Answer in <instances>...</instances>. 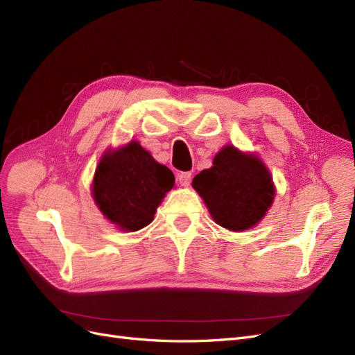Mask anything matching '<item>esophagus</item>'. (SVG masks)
I'll use <instances>...</instances> for the list:
<instances>
[{"label":"esophagus","instance_id":"obj_1","mask_svg":"<svg viewBox=\"0 0 355 355\" xmlns=\"http://www.w3.org/2000/svg\"><path fill=\"white\" fill-rule=\"evenodd\" d=\"M191 179H192L191 171H182V173H179L178 176V180L182 187H188L191 184Z\"/></svg>","mask_w":355,"mask_h":355}]
</instances>
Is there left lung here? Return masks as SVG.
<instances>
[{
  "label": "left lung",
  "mask_w": 355,
  "mask_h": 355,
  "mask_svg": "<svg viewBox=\"0 0 355 355\" xmlns=\"http://www.w3.org/2000/svg\"><path fill=\"white\" fill-rule=\"evenodd\" d=\"M192 187L207 204L211 218L220 227L244 231L259 222L274 200L270 171L257 157L225 146L213 159V167L202 170Z\"/></svg>",
  "instance_id": "1"
}]
</instances>
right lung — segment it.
Segmentation results:
<instances>
[{
  "mask_svg": "<svg viewBox=\"0 0 355 355\" xmlns=\"http://www.w3.org/2000/svg\"><path fill=\"white\" fill-rule=\"evenodd\" d=\"M175 175L137 142L103 155L96 168L93 197L101 211L124 231H139L154 220Z\"/></svg>",
  "mask_w": 355,
  "mask_h": 355,
  "instance_id": "add662e5",
  "label": "right lung"
}]
</instances>
